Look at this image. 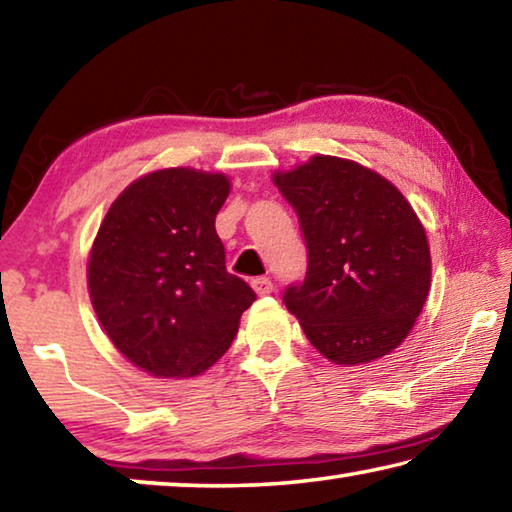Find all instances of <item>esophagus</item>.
<instances>
[{
  "label": "esophagus",
  "mask_w": 512,
  "mask_h": 512,
  "mask_svg": "<svg viewBox=\"0 0 512 512\" xmlns=\"http://www.w3.org/2000/svg\"><path fill=\"white\" fill-rule=\"evenodd\" d=\"M250 287L255 289L257 296H268V293H273V282L268 280V277H255V280L250 282Z\"/></svg>",
  "instance_id": "esophagus-1"
}]
</instances>
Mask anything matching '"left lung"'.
Instances as JSON below:
<instances>
[{
	"label": "left lung",
	"instance_id": "left-lung-1",
	"mask_svg": "<svg viewBox=\"0 0 512 512\" xmlns=\"http://www.w3.org/2000/svg\"><path fill=\"white\" fill-rule=\"evenodd\" d=\"M307 244V273L284 305L339 366L384 357L409 336L431 284L427 235L400 189L361 164L314 155L275 173Z\"/></svg>",
	"mask_w": 512,
	"mask_h": 512
}]
</instances>
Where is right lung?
I'll return each instance as SVG.
<instances>
[{
    "label": "right lung",
    "instance_id": "right-lung-1",
    "mask_svg": "<svg viewBox=\"0 0 512 512\" xmlns=\"http://www.w3.org/2000/svg\"><path fill=\"white\" fill-rule=\"evenodd\" d=\"M228 194L223 173L153 171L117 196L94 239L88 287L99 323L155 377L201 375L257 298L225 271L214 219Z\"/></svg>",
    "mask_w": 512,
    "mask_h": 512
}]
</instances>
